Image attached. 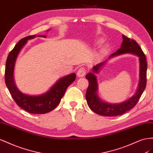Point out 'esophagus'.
<instances>
[{
	"label": "esophagus",
	"instance_id": "1",
	"mask_svg": "<svg viewBox=\"0 0 153 153\" xmlns=\"http://www.w3.org/2000/svg\"><path fill=\"white\" fill-rule=\"evenodd\" d=\"M86 74V69L85 68H80L77 72V75L79 77H83Z\"/></svg>",
	"mask_w": 153,
	"mask_h": 153
}]
</instances>
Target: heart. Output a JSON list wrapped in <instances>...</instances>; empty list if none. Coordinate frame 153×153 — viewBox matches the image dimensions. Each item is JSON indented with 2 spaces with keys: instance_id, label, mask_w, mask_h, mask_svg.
Returning <instances> with one entry per match:
<instances>
[{
  "instance_id": "1",
  "label": "heart",
  "mask_w": 153,
  "mask_h": 153,
  "mask_svg": "<svg viewBox=\"0 0 153 153\" xmlns=\"http://www.w3.org/2000/svg\"><path fill=\"white\" fill-rule=\"evenodd\" d=\"M102 42V40H101L99 41V43H101V42Z\"/></svg>"
}]
</instances>
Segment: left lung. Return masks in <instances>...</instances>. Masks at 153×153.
Here are the masks:
<instances>
[{
  "instance_id": "8db88e82",
  "label": "left lung",
  "mask_w": 153,
  "mask_h": 153,
  "mask_svg": "<svg viewBox=\"0 0 153 153\" xmlns=\"http://www.w3.org/2000/svg\"><path fill=\"white\" fill-rule=\"evenodd\" d=\"M123 41L121 47L111 54L107 60L97 64L92 68V72L86 74V78L89 81V86L86 93V99L90 108L95 113L102 116L113 117L123 115L133 109L138 102L146 86L147 67L146 58L141 47L134 40H130L123 35ZM125 53H133L138 56L140 63V79L135 94L130 98L120 103L112 104L103 102L98 95V82L95 74L98 72L107 62V61L118 55Z\"/></svg>"
}]
</instances>
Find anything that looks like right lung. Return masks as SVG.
Masks as SVG:
<instances>
[{
	"label": "right lung",
	"instance_id": "1",
	"mask_svg": "<svg viewBox=\"0 0 153 153\" xmlns=\"http://www.w3.org/2000/svg\"><path fill=\"white\" fill-rule=\"evenodd\" d=\"M45 38V35L29 36L22 39L9 54L6 64L5 82L15 102L19 107L30 113L43 114L53 110L61 101L68 86L76 79V74L71 73L61 77L46 92L38 95H30L20 91L14 80V69L17 57L27 40L36 37Z\"/></svg>",
	"mask_w": 153,
	"mask_h": 153
}]
</instances>
